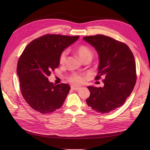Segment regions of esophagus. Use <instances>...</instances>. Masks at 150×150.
<instances>
[{
  "instance_id": "1",
  "label": "esophagus",
  "mask_w": 150,
  "mask_h": 150,
  "mask_svg": "<svg viewBox=\"0 0 150 150\" xmlns=\"http://www.w3.org/2000/svg\"><path fill=\"white\" fill-rule=\"evenodd\" d=\"M71 88L72 90H74V91H79L81 88V87H77V86H75V85H71Z\"/></svg>"
}]
</instances>
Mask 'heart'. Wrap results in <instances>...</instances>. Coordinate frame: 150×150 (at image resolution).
Here are the masks:
<instances>
[{
    "label": "heart",
    "instance_id": "obj_1",
    "mask_svg": "<svg viewBox=\"0 0 150 150\" xmlns=\"http://www.w3.org/2000/svg\"><path fill=\"white\" fill-rule=\"evenodd\" d=\"M77 54H78L79 57L82 61H84L85 59H89L91 60L93 58V52L91 51L89 48L87 46L84 45H79L77 48ZM66 57H67V51H64L62 53L59 57V63L60 64H63L66 60ZM68 81L73 84H79L81 83L83 81V78L80 75L77 74V73H73L69 77H68Z\"/></svg>",
    "mask_w": 150,
    "mask_h": 150
}]
</instances>
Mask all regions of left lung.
Returning <instances> with one entry per match:
<instances>
[{"label":"left lung","instance_id":"obj_1","mask_svg":"<svg viewBox=\"0 0 150 150\" xmlns=\"http://www.w3.org/2000/svg\"><path fill=\"white\" fill-rule=\"evenodd\" d=\"M95 48L99 58L96 79L104 78V87L88 86L87 105L100 113H108L122 106L136 82V62L129 47L110 37L98 34L83 38Z\"/></svg>","mask_w":150,"mask_h":150}]
</instances>
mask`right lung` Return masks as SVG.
Segmentation results:
<instances>
[{"mask_svg": "<svg viewBox=\"0 0 150 150\" xmlns=\"http://www.w3.org/2000/svg\"><path fill=\"white\" fill-rule=\"evenodd\" d=\"M79 38V35H44L30 42L20 55L17 65L20 91L34 110L47 114L63 105L70 86L65 83L53 84L47 77L59 66L63 51Z\"/></svg>", "mask_w": 150, "mask_h": 150, "instance_id": "obj_1", "label": "right lung"}]
</instances>
